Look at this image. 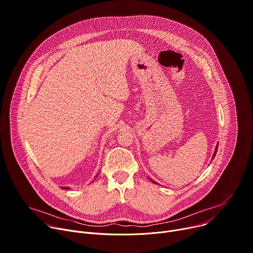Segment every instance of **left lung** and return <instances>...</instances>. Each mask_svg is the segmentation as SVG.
I'll use <instances>...</instances> for the list:
<instances>
[{"label":"left lung","mask_w":253,"mask_h":253,"mask_svg":"<svg viewBox=\"0 0 253 253\" xmlns=\"http://www.w3.org/2000/svg\"><path fill=\"white\" fill-rule=\"evenodd\" d=\"M217 150H218V144H217V145H216V148H215V152H214V154H213V158H214V157H215V155H216V153H217ZM149 179H150V180H151V181H153V180H152V179H151V178H149ZM153 182H154V181H153ZM155 183H156V182H155Z\"/></svg>","instance_id":"1"}]
</instances>
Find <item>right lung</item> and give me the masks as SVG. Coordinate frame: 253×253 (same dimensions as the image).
<instances>
[{"mask_svg": "<svg viewBox=\"0 0 253 253\" xmlns=\"http://www.w3.org/2000/svg\"><path fill=\"white\" fill-rule=\"evenodd\" d=\"M99 174V173H98ZM98 174L96 175V177L98 176ZM61 189H63V190H70V188H68V187H63V188H61Z\"/></svg>", "mask_w": 253, "mask_h": 253, "instance_id": "add662e5", "label": "right lung"}]
</instances>
